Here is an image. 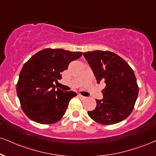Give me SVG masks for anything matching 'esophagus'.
<instances>
[{"instance_id":"obj_1","label":"esophagus","mask_w":156,"mask_h":156,"mask_svg":"<svg viewBox=\"0 0 156 156\" xmlns=\"http://www.w3.org/2000/svg\"><path fill=\"white\" fill-rule=\"evenodd\" d=\"M78 97H79V98H80V99H82V100H83V99H85L86 98V97H84V96H83V95H81V94L78 95Z\"/></svg>"}]
</instances>
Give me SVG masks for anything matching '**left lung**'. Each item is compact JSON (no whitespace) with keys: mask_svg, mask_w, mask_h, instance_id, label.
Wrapping results in <instances>:
<instances>
[{"mask_svg":"<svg viewBox=\"0 0 156 156\" xmlns=\"http://www.w3.org/2000/svg\"><path fill=\"white\" fill-rule=\"evenodd\" d=\"M97 83L105 82L102 99H96L94 110L88 111L91 119L103 125L119 123L129 117L137 99L139 88L134 71L119 55L108 51L83 53Z\"/></svg>","mask_w":156,"mask_h":156,"instance_id":"1","label":"left lung"}]
</instances>
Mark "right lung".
<instances>
[{
  "mask_svg": "<svg viewBox=\"0 0 156 156\" xmlns=\"http://www.w3.org/2000/svg\"><path fill=\"white\" fill-rule=\"evenodd\" d=\"M82 56L80 51L45 48L31 57L22 67L16 84L21 108L32 121L51 124L65 115L69 102L77 94L56 89L69 64Z\"/></svg>",
  "mask_w": 156,
  "mask_h": 156,
  "instance_id": "obj_1",
  "label": "right lung"
}]
</instances>
